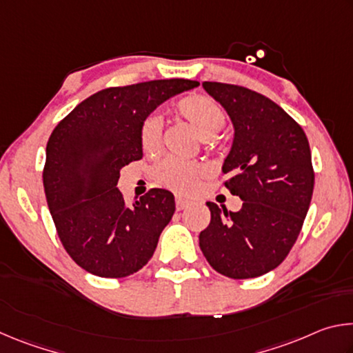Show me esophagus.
I'll use <instances>...</instances> for the list:
<instances>
[{
    "label": "esophagus",
    "mask_w": 353,
    "mask_h": 353,
    "mask_svg": "<svg viewBox=\"0 0 353 353\" xmlns=\"http://www.w3.org/2000/svg\"><path fill=\"white\" fill-rule=\"evenodd\" d=\"M190 205V202L187 199H182V198H176V208L179 212L183 210V208H187Z\"/></svg>",
    "instance_id": "34e87169"
}]
</instances>
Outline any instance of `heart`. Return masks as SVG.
Returning <instances> with one entry per match:
<instances>
[{
    "label": "heart",
    "instance_id": "1",
    "mask_svg": "<svg viewBox=\"0 0 353 353\" xmlns=\"http://www.w3.org/2000/svg\"><path fill=\"white\" fill-rule=\"evenodd\" d=\"M176 113L193 126L202 137H213L223 129L225 113L216 99L208 94L194 93L177 101ZM140 146L145 152H155L162 146V121L159 117L145 118L139 130ZM204 174V166L196 162H183L166 157L154 166L152 177L159 185L176 193L187 194L194 188L196 181Z\"/></svg>",
    "mask_w": 353,
    "mask_h": 353
}]
</instances>
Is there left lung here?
I'll return each instance as SVG.
<instances>
[{
  "label": "left lung",
  "instance_id": "1",
  "mask_svg": "<svg viewBox=\"0 0 353 353\" xmlns=\"http://www.w3.org/2000/svg\"><path fill=\"white\" fill-rule=\"evenodd\" d=\"M224 107L235 134L223 165L224 182L240 196L238 212L207 202L210 224L199 246L214 271L252 279L282 263L301 234L314 187L312 152L303 129L270 98L240 85L204 82Z\"/></svg>",
  "mask_w": 353,
  "mask_h": 353
}]
</instances>
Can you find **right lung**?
<instances>
[{
  "label": "right lung",
  "mask_w": 353,
  "mask_h": 353,
  "mask_svg": "<svg viewBox=\"0 0 353 353\" xmlns=\"http://www.w3.org/2000/svg\"><path fill=\"white\" fill-rule=\"evenodd\" d=\"M198 81L163 79L110 87L77 104L48 140L43 187L65 250L82 270L119 279L151 260L176 210L168 190L132 205L117 188L123 166L143 157L139 130L151 112Z\"/></svg>",
  "instance_id": "right-lung-1"
}]
</instances>
